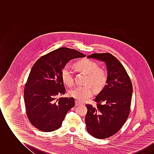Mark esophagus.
Instances as JSON below:
<instances>
[{"label": "esophagus", "instance_id": "esophagus-1", "mask_svg": "<svg viewBox=\"0 0 154 154\" xmlns=\"http://www.w3.org/2000/svg\"><path fill=\"white\" fill-rule=\"evenodd\" d=\"M82 103H81L80 102L78 101V100H75V106H80L81 105Z\"/></svg>", "mask_w": 154, "mask_h": 154}]
</instances>
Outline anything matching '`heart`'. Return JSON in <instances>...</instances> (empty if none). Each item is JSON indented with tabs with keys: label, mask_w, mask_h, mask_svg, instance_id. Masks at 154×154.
<instances>
[{
	"label": "heart",
	"mask_w": 154,
	"mask_h": 154,
	"mask_svg": "<svg viewBox=\"0 0 154 154\" xmlns=\"http://www.w3.org/2000/svg\"><path fill=\"white\" fill-rule=\"evenodd\" d=\"M74 66L77 71L87 74L86 84L90 85L77 87L70 91L69 94L79 100L84 101L94 95V89L91 85L97 90L101 89L106 82L107 76L96 63L88 59H81L76 62ZM61 77L66 86H73V75L67 66L62 69Z\"/></svg>",
	"instance_id": "b5f03b06"
}]
</instances>
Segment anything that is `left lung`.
<instances>
[{
    "instance_id": "left-lung-1",
    "label": "left lung",
    "mask_w": 154,
    "mask_h": 154,
    "mask_svg": "<svg viewBox=\"0 0 154 154\" xmlns=\"http://www.w3.org/2000/svg\"><path fill=\"white\" fill-rule=\"evenodd\" d=\"M88 58L100 60L107 66V85L94 99L96 106L86 105L85 120L88 133L96 139H104L117 133L129 117L132 82L124 67L112 54L94 53Z\"/></svg>"
}]
</instances>
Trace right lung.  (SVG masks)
<instances>
[{"instance_id": "1", "label": "right lung", "mask_w": 154, "mask_h": 154, "mask_svg": "<svg viewBox=\"0 0 154 154\" xmlns=\"http://www.w3.org/2000/svg\"><path fill=\"white\" fill-rule=\"evenodd\" d=\"M86 55L66 47L59 48L38 59L25 84L23 95L30 122L42 132L59 128L68 111L73 107V97H60L66 89L61 72L66 63Z\"/></svg>"}]
</instances>
